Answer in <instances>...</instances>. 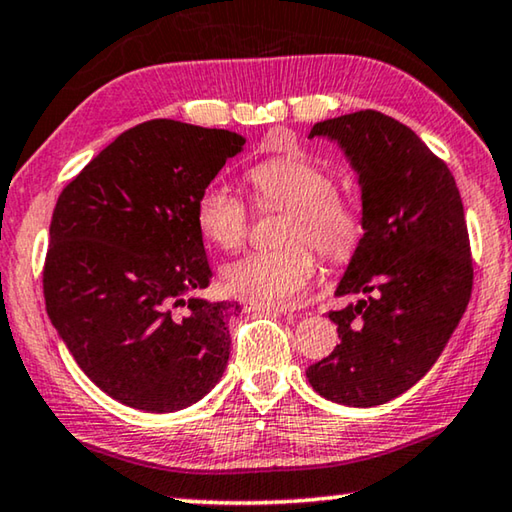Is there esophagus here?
<instances>
[{
    "mask_svg": "<svg viewBox=\"0 0 512 512\" xmlns=\"http://www.w3.org/2000/svg\"><path fill=\"white\" fill-rule=\"evenodd\" d=\"M246 307L255 312H278V314H287L296 310V307L291 305H273V303H264V300H248Z\"/></svg>",
    "mask_w": 512,
    "mask_h": 512,
    "instance_id": "esophagus-1",
    "label": "esophagus"
}]
</instances>
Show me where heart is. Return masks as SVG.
<instances>
[{
    "label": "heart",
    "instance_id": "obj_1",
    "mask_svg": "<svg viewBox=\"0 0 512 512\" xmlns=\"http://www.w3.org/2000/svg\"><path fill=\"white\" fill-rule=\"evenodd\" d=\"M259 209H287L280 227L285 246L250 253L225 266L232 294L287 303L303 296L316 271V255L332 264L348 262L362 246L367 221L358 196L335 186L328 168L305 157H271L248 170ZM196 223L212 246L237 250L248 239L250 212L237 193L209 184L196 202Z\"/></svg>",
    "mask_w": 512,
    "mask_h": 512
}]
</instances>
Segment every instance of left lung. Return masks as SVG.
<instances>
[{
	"label": "left lung",
	"mask_w": 512,
	"mask_h": 512,
	"mask_svg": "<svg viewBox=\"0 0 512 512\" xmlns=\"http://www.w3.org/2000/svg\"><path fill=\"white\" fill-rule=\"evenodd\" d=\"M337 141L360 175L367 232L330 312L342 342L305 369L323 399L371 408L396 399L440 358L474 285L465 209L449 166L399 120L355 111L310 132Z\"/></svg>",
	"instance_id": "obj_1"
}]
</instances>
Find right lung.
<instances>
[{
	"instance_id": "obj_1",
	"label": "right lung",
	"mask_w": 512,
	"mask_h": 512,
	"mask_svg": "<svg viewBox=\"0 0 512 512\" xmlns=\"http://www.w3.org/2000/svg\"><path fill=\"white\" fill-rule=\"evenodd\" d=\"M227 129L157 118L127 129L61 191L43 266L47 316L79 369L145 412L200 401L230 358V300H205L212 266L200 191L241 152Z\"/></svg>"
}]
</instances>
